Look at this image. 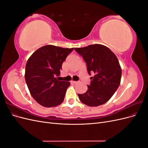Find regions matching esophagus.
I'll list each match as a JSON object with an SVG mask.
<instances>
[{
  "label": "esophagus",
  "instance_id": "esophagus-1",
  "mask_svg": "<svg viewBox=\"0 0 148 148\" xmlns=\"http://www.w3.org/2000/svg\"><path fill=\"white\" fill-rule=\"evenodd\" d=\"M71 83H73V84H76V83H77L78 82H76V81H73V80H71Z\"/></svg>",
  "mask_w": 148,
  "mask_h": 148
}]
</instances>
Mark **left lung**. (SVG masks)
Instances as JSON below:
<instances>
[{
    "label": "left lung",
    "mask_w": 148,
    "mask_h": 148,
    "mask_svg": "<svg viewBox=\"0 0 148 148\" xmlns=\"http://www.w3.org/2000/svg\"><path fill=\"white\" fill-rule=\"evenodd\" d=\"M86 62L88 72L95 75L91 77L90 85L84 94H78L83 104L97 107L108 101L120 84L122 69L115 53L106 46L96 44L75 48Z\"/></svg>",
    "instance_id": "1"
}]
</instances>
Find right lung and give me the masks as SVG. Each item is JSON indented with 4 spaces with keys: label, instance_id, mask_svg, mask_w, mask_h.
I'll list each match as a JSON object with an SVG mask.
<instances>
[{
    "label": "right lung",
    "instance_id": "add662e5",
    "mask_svg": "<svg viewBox=\"0 0 148 148\" xmlns=\"http://www.w3.org/2000/svg\"><path fill=\"white\" fill-rule=\"evenodd\" d=\"M74 48L46 45L37 49L26 64L25 78L31 95L46 107H56L64 101L70 83L59 81L62 65Z\"/></svg>",
    "mask_w": 148,
    "mask_h": 148
}]
</instances>
